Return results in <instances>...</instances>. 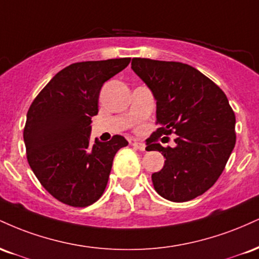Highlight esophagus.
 <instances>
[{
	"instance_id": "esophagus-1",
	"label": "esophagus",
	"mask_w": 259,
	"mask_h": 259,
	"mask_svg": "<svg viewBox=\"0 0 259 259\" xmlns=\"http://www.w3.org/2000/svg\"><path fill=\"white\" fill-rule=\"evenodd\" d=\"M130 144L133 145L134 148H136V150H140V151H145V148H146V145L144 144V142H140V141H132Z\"/></svg>"
}]
</instances>
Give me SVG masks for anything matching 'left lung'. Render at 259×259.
Listing matches in <instances>:
<instances>
[{
    "label": "left lung",
    "mask_w": 259,
    "mask_h": 259,
    "mask_svg": "<svg viewBox=\"0 0 259 259\" xmlns=\"http://www.w3.org/2000/svg\"><path fill=\"white\" fill-rule=\"evenodd\" d=\"M135 72L156 100V136L174 133V147L151 144L164 154V165L152 174L163 198L185 202L207 191L221 177L236 142L235 114L225 94L191 65L133 58Z\"/></svg>",
    "instance_id": "8db88e82"
}]
</instances>
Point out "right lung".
<instances>
[{
	"label": "right lung",
	"instance_id": "obj_1",
	"mask_svg": "<svg viewBox=\"0 0 259 259\" xmlns=\"http://www.w3.org/2000/svg\"><path fill=\"white\" fill-rule=\"evenodd\" d=\"M130 63V58L73 63L56 74L26 114L24 144L30 168L58 201L86 207L105 191L113 158L127 141L92 144L91 118L99 113L102 85Z\"/></svg>",
	"mask_w": 259,
	"mask_h": 259
}]
</instances>
